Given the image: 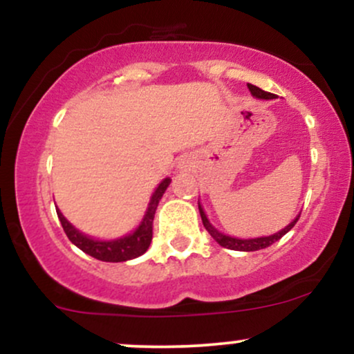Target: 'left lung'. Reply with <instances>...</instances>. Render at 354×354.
Segmentation results:
<instances>
[{"mask_svg": "<svg viewBox=\"0 0 354 354\" xmlns=\"http://www.w3.org/2000/svg\"><path fill=\"white\" fill-rule=\"evenodd\" d=\"M248 89L251 91V95L254 96V98H259V100H274L276 96L273 93H268V91H263L261 88L254 86V84H250L248 83ZM198 208H200V214H201V219H203V225H205V228L208 233L213 236L214 241L218 243V245H221L223 248H228V250H234V251H258V250H263V248H268L271 246L273 243L278 241V239H281L284 234L288 233L293 226L298 223L299 219V214L296 216L293 221L290 223V225L286 226V228H283L281 231H278V233L274 234H270V236H261V238H250V239H241V238H233V236H228V234L221 233V231H218L214 228L213 225L208 221V218H206L205 211H203L201 205L198 203Z\"/></svg>", "mask_w": 354, "mask_h": 354, "instance_id": "left-lung-1", "label": "left lung"}]
</instances>
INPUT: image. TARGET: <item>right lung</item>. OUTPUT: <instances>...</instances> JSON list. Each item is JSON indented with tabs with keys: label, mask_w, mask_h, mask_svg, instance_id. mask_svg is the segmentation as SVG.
<instances>
[{
	"label": "right lung",
	"mask_w": 354,
	"mask_h": 354,
	"mask_svg": "<svg viewBox=\"0 0 354 354\" xmlns=\"http://www.w3.org/2000/svg\"><path fill=\"white\" fill-rule=\"evenodd\" d=\"M169 183H171V180H169V178H165V180L158 185V188L154 189L151 200H149L148 209H146L143 221L140 223V226H138L133 233L126 234L123 238L109 239V241L93 239L86 236V234L80 233V230H76L75 226H73L71 223L61 214L59 209H56V213H58L61 226H63L66 236L70 238L73 245L78 246L81 251H84V253L89 256H93V258L100 259V261H108V263L128 261V259H135L138 256H141L149 248V243H151L153 239L154 213H156L158 203H160L161 196H163L166 188L169 186Z\"/></svg>",
	"instance_id": "right-lung-1"
}]
</instances>
